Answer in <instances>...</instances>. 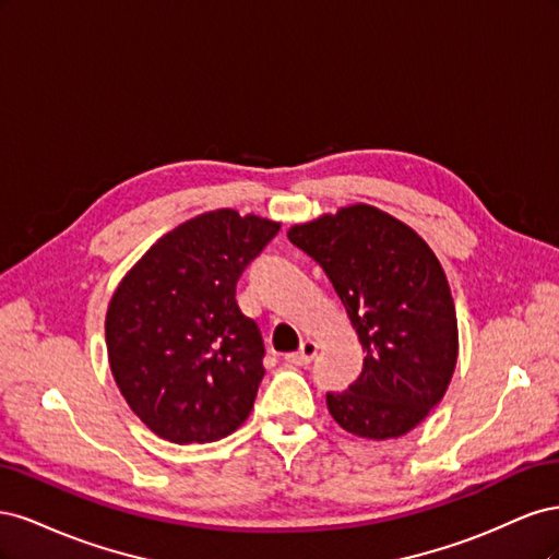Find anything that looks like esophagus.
<instances>
[{"mask_svg":"<svg viewBox=\"0 0 559 559\" xmlns=\"http://www.w3.org/2000/svg\"><path fill=\"white\" fill-rule=\"evenodd\" d=\"M317 349H319V345H317L314 341H302V343H300V349H298V352H292V354H286V361H289V364H294V366H306V364H310V361L314 359V354H317Z\"/></svg>","mask_w":559,"mask_h":559,"instance_id":"1","label":"esophagus"}]
</instances>
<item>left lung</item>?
Instances as JSON below:
<instances>
[{"label": "left lung", "mask_w": 559, "mask_h": 559, "mask_svg": "<svg viewBox=\"0 0 559 559\" xmlns=\"http://www.w3.org/2000/svg\"><path fill=\"white\" fill-rule=\"evenodd\" d=\"M343 300L366 352L343 394H326L347 433L386 441L413 431L452 380L460 331L448 277L419 235L366 202L289 228Z\"/></svg>", "instance_id": "1"}]
</instances>
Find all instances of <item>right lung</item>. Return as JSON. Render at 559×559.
Masks as SVG:
<instances>
[{
	"mask_svg": "<svg viewBox=\"0 0 559 559\" xmlns=\"http://www.w3.org/2000/svg\"><path fill=\"white\" fill-rule=\"evenodd\" d=\"M277 222L214 210L151 245L109 300V368L130 411L163 441L214 443L238 429L263 380V341L235 300Z\"/></svg>",
	"mask_w": 559,
	"mask_h": 559,
	"instance_id": "1",
	"label": "right lung"
}]
</instances>
